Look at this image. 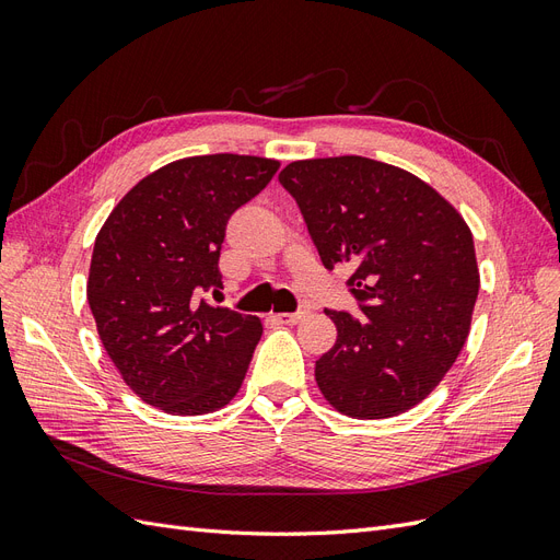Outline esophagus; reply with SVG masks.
<instances>
[{
  "label": "esophagus",
  "mask_w": 560,
  "mask_h": 560,
  "mask_svg": "<svg viewBox=\"0 0 560 560\" xmlns=\"http://www.w3.org/2000/svg\"><path fill=\"white\" fill-rule=\"evenodd\" d=\"M270 319L278 322V325H296V322L303 319V313H273Z\"/></svg>",
  "instance_id": "obj_1"
}]
</instances>
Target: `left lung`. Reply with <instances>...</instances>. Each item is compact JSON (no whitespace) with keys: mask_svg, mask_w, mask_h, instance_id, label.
<instances>
[{"mask_svg":"<svg viewBox=\"0 0 560 560\" xmlns=\"http://www.w3.org/2000/svg\"><path fill=\"white\" fill-rule=\"evenodd\" d=\"M325 268L350 266L362 319L325 311L336 343L315 381L338 413L362 420L413 409L460 354L479 266L463 214L428 182L364 156L294 161L280 173Z\"/></svg>","mask_w":560,"mask_h":560,"instance_id":"left-lung-1","label":"left lung"}]
</instances>
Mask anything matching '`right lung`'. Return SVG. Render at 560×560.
I'll list each match as a JSON object with an SVG mask.
<instances>
[{"instance_id":"right-lung-1","label":"right lung","mask_w":560,"mask_h":560,"mask_svg":"<svg viewBox=\"0 0 560 560\" xmlns=\"http://www.w3.org/2000/svg\"><path fill=\"white\" fill-rule=\"evenodd\" d=\"M278 167L238 154L173 161L135 184L97 233L86 296L100 341L132 393L165 413L224 409L245 381L261 319L200 294L222 290L229 217Z\"/></svg>"}]
</instances>
